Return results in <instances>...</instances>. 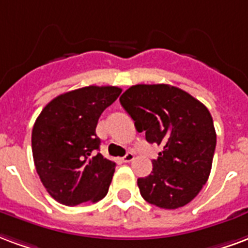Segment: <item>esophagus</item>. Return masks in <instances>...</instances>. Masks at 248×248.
Wrapping results in <instances>:
<instances>
[{"mask_svg":"<svg viewBox=\"0 0 248 248\" xmlns=\"http://www.w3.org/2000/svg\"><path fill=\"white\" fill-rule=\"evenodd\" d=\"M133 160H134L133 152H127V154L122 157V161H124V163H129V161H133Z\"/></svg>","mask_w":248,"mask_h":248,"instance_id":"1","label":"esophagus"}]
</instances>
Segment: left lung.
I'll return each mask as SVG.
<instances>
[{"label":"left lung","mask_w":248,"mask_h":248,"mask_svg":"<svg viewBox=\"0 0 248 248\" xmlns=\"http://www.w3.org/2000/svg\"><path fill=\"white\" fill-rule=\"evenodd\" d=\"M119 101L146 140L163 147L151 173L138 179L143 199L161 209L189 203L208 181L217 143L208 108L167 84L133 85Z\"/></svg>","instance_id":"left-lung-1"}]
</instances>
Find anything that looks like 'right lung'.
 <instances>
[{
  "label": "right lung",
  "mask_w": 248,
  "mask_h": 248,
  "mask_svg": "<svg viewBox=\"0 0 248 248\" xmlns=\"http://www.w3.org/2000/svg\"><path fill=\"white\" fill-rule=\"evenodd\" d=\"M118 87L80 88L48 102L36 118L31 147L40 181L58 202L75 206L106 196L115 163L101 155L96 127Z\"/></svg>",
  "instance_id": "1"
}]
</instances>
